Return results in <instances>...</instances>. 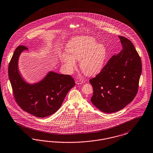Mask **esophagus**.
I'll return each instance as SVG.
<instances>
[{"label":"esophagus","mask_w":153,"mask_h":153,"mask_svg":"<svg viewBox=\"0 0 153 153\" xmlns=\"http://www.w3.org/2000/svg\"><path fill=\"white\" fill-rule=\"evenodd\" d=\"M84 83V81L82 79H77L76 81V84H81Z\"/></svg>","instance_id":"obj_1"}]
</instances>
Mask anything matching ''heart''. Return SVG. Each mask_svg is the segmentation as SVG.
<instances>
[{
	"label": "heart",
	"instance_id": "heart-1",
	"mask_svg": "<svg viewBox=\"0 0 153 153\" xmlns=\"http://www.w3.org/2000/svg\"><path fill=\"white\" fill-rule=\"evenodd\" d=\"M67 49L69 53H62L61 59L64 67L69 73H72L76 68V60L80 61V68L86 76L96 75L104 67L107 49L93 37H74L68 43Z\"/></svg>",
	"mask_w": 153,
	"mask_h": 153
}]
</instances>
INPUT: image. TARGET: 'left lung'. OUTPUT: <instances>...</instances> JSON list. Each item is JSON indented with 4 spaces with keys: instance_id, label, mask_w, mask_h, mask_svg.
Segmentation results:
<instances>
[{
    "instance_id": "8db88e82",
    "label": "left lung",
    "mask_w": 153,
    "mask_h": 153,
    "mask_svg": "<svg viewBox=\"0 0 153 153\" xmlns=\"http://www.w3.org/2000/svg\"><path fill=\"white\" fill-rule=\"evenodd\" d=\"M122 50L114 55L101 71L89 80L93 89L91 101L105 113L121 110L134 98L142 72L141 58L132 42L118 36Z\"/></svg>"
}]
</instances>
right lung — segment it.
<instances>
[{
  "mask_svg": "<svg viewBox=\"0 0 153 153\" xmlns=\"http://www.w3.org/2000/svg\"><path fill=\"white\" fill-rule=\"evenodd\" d=\"M27 49L19 45L14 52L8 65V77L16 103L25 111L37 117H45L58 110L68 92L75 85L71 76L49 72L39 83H25L19 73L18 62L21 52Z\"/></svg>",
  "mask_w": 153,
  "mask_h": 153,
  "instance_id": "1",
  "label": "right lung"
}]
</instances>
